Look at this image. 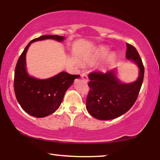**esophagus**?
Masks as SVG:
<instances>
[{"mask_svg":"<svg viewBox=\"0 0 160 160\" xmlns=\"http://www.w3.org/2000/svg\"><path fill=\"white\" fill-rule=\"evenodd\" d=\"M82 76L83 80L85 81L86 82H88V76L86 74V73H82V76Z\"/></svg>","mask_w":160,"mask_h":160,"instance_id":"1","label":"esophagus"}]
</instances>
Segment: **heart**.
Listing matches in <instances>:
<instances>
[{"label":"heart","mask_w":160,"mask_h":160,"mask_svg":"<svg viewBox=\"0 0 160 160\" xmlns=\"http://www.w3.org/2000/svg\"><path fill=\"white\" fill-rule=\"evenodd\" d=\"M109 53V49L108 48L104 47V46H101V47H99L97 50H94V51L88 55L87 58V62L89 63H96L97 61H100V60H102L103 58L107 56L108 54ZM115 60H116V55L115 54H110L109 55L108 59H107V63L110 64L114 62Z\"/></svg>","instance_id":"b5f03b06"}]
</instances>
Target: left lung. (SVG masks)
<instances>
[{"label":"left lung","instance_id":"1","mask_svg":"<svg viewBox=\"0 0 160 160\" xmlns=\"http://www.w3.org/2000/svg\"><path fill=\"white\" fill-rule=\"evenodd\" d=\"M126 57L132 60L139 68L137 80L123 84L118 79L115 69L104 73L94 71L89 74L90 88L87 98V110L92 116L98 120L116 118L131 108L137 99L142 87L144 67L135 48L127 43Z\"/></svg>","mask_w":160,"mask_h":160}]
</instances>
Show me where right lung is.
Returning <instances> with one entry per match:
<instances>
[{
  "label": "right lung",
  "instance_id": "1",
  "mask_svg": "<svg viewBox=\"0 0 160 160\" xmlns=\"http://www.w3.org/2000/svg\"><path fill=\"white\" fill-rule=\"evenodd\" d=\"M52 39L58 42L64 37L44 35L29 42L18 58L14 73L15 95L18 102L25 112L37 118L52 114L61 105L65 93L79 75L61 72L47 79H38L30 76L26 70V53L31 43L39 40Z\"/></svg>",
  "mask_w": 160,
  "mask_h": 160
}]
</instances>
